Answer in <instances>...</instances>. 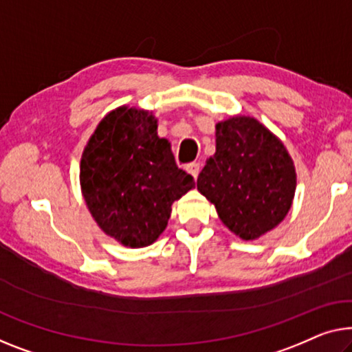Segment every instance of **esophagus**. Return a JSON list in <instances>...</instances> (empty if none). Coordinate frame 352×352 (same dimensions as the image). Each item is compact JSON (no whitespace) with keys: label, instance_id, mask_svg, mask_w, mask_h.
Listing matches in <instances>:
<instances>
[{"label":"esophagus","instance_id":"esophagus-1","mask_svg":"<svg viewBox=\"0 0 352 352\" xmlns=\"http://www.w3.org/2000/svg\"><path fill=\"white\" fill-rule=\"evenodd\" d=\"M186 170L190 172V174L194 177V180H196L199 175V170H201V164H199V162H190V164L186 166Z\"/></svg>","mask_w":352,"mask_h":352}]
</instances>
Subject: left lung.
Masks as SVG:
<instances>
[{
    "label": "left lung",
    "instance_id": "obj_1",
    "mask_svg": "<svg viewBox=\"0 0 352 352\" xmlns=\"http://www.w3.org/2000/svg\"><path fill=\"white\" fill-rule=\"evenodd\" d=\"M217 151L197 177V190L230 232L256 240L291 210L297 174L291 155L269 128L248 115L217 123Z\"/></svg>",
    "mask_w": 352,
    "mask_h": 352
}]
</instances>
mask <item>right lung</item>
Listing matches in <instances>:
<instances>
[{
  "label": "right lung",
  "mask_w": 352,
  "mask_h": 352,
  "mask_svg": "<svg viewBox=\"0 0 352 352\" xmlns=\"http://www.w3.org/2000/svg\"><path fill=\"white\" fill-rule=\"evenodd\" d=\"M82 196L104 234L144 248L167 228L172 204L194 188L148 110L122 106L104 117L83 148Z\"/></svg>",
  "instance_id": "1"
}]
</instances>
